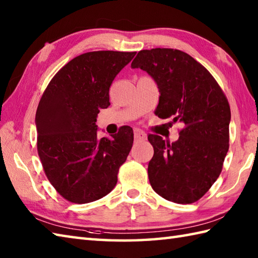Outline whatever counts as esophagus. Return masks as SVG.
I'll return each instance as SVG.
<instances>
[{
    "mask_svg": "<svg viewBox=\"0 0 258 258\" xmlns=\"http://www.w3.org/2000/svg\"><path fill=\"white\" fill-rule=\"evenodd\" d=\"M134 139L135 141H145L147 139L146 133L142 130H135L134 131Z\"/></svg>",
    "mask_w": 258,
    "mask_h": 258,
    "instance_id": "34e87169",
    "label": "esophagus"
}]
</instances>
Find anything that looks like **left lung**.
Segmentation results:
<instances>
[{
    "label": "left lung",
    "instance_id": "left-lung-1",
    "mask_svg": "<svg viewBox=\"0 0 258 258\" xmlns=\"http://www.w3.org/2000/svg\"><path fill=\"white\" fill-rule=\"evenodd\" d=\"M131 67L156 82L157 116L183 124L173 143L155 134L147 138L154 147L147 169L152 188L177 204L199 201L220 176L229 147L227 97L201 63L179 50H142Z\"/></svg>",
    "mask_w": 258,
    "mask_h": 258
}]
</instances>
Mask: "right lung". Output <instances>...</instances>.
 Segmentation results:
<instances>
[{"mask_svg": "<svg viewBox=\"0 0 258 258\" xmlns=\"http://www.w3.org/2000/svg\"><path fill=\"white\" fill-rule=\"evenodd\" d=\"M136 52L94 51L74 57L53 76L35 115L37 153L47 179L65 200L85 204L107 195L134 134L122 126L111 139L97 136L96 116L107 108L109 87Z\"/></svg>", "mask_w": 258, "mask_h": 258, "instance_id": "obj_1", "label": "right lung"}]
</instances>
